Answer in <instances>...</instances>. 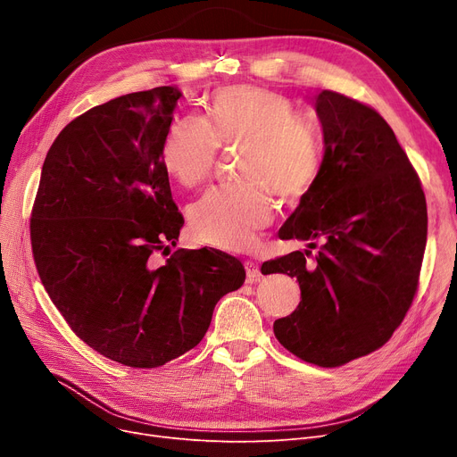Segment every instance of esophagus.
<instances>
[{
    "mask_svg": "<svg viewBox=\"0 0 457 457\" xmlns=\"http://www.w3.org/2000/svg\"><path fill=\"white\" fill-rule=\"evenodd\" d=\"M245 269H246V281L248 283H255V281H259L262 278V274L259 270V265H257L255 261H252V259L245 261Z\"/></svg>",
    "mask_w": 457,
    "mask_h": 457,
    "instance_id": "esophagus-1",
    "label": "esophagus"
}]
</instances>
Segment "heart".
Instances as JSON below:
<instances>
[{"label": "heart", "mask_w": 457, "mask_h": 457, "mask_svg": "<svg viewBox=\"0 0 457 457\" xmlns=\"http://www.w3.org/2000/svg\"><path fill=\"white\" fill-rule=\"evenodd\" d=\"M222 148H241V183L214 188L192 205L190 229L200 243L246 250L274 219V198L296 202L319 179L322 138L300 118L287 96L248 85L226 87L207 107V120L178 116L168 126L161 161L179 185L196 188L211 174Z\"/></svg>", "instance_id": "obj_1"}]
</instances>
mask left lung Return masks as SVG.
<instances>
[{
    "label": "left lung",
    "mask_w": 457,
    "mask_h": 457,
    "mask_svg": "<svg viewBox=\"0 0 457 457\" xmlns=\"http://www.w3.org/2000/svg\"><path fill=\"white\" fill-rule=\"evenodd\" d=\"M313 104L322 168L279 229L309 250L265 261L261 272L296 278L302 291L295 313L274 322L276 339L307 363L341 367L386 345L411 307L428 211L415 168L378 111L333 90Z\"/></svg>",
    "instance_id": "left-lung-1"
}]
</instances>
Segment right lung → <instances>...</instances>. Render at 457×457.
<instances>
[{
  "mask_svg": "<svg viewBox=\"0 0 457 457\" xmlns=\"http://www.w3.org/2000/svg\"><path fill=\"white\" fill-rule=\"evenodd\" d=\"M178 87L120 96L59 133L31 212L33 259L55 307L92 350L155 369L195 348L216 302L245 283L220 250H178L183 216L161 161ZM168 255V253H166Z\"/></svg>",
  "mask_w": 457,
  "mask_h": 457,
  "instance_id": "obj_1",
  "label": "right lung"
}]
</instances>
